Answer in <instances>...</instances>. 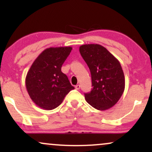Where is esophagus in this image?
Listing matches in <instances>:
<instances>
[{"label": "esophagus", "instance_id": "esophagus-1", "mask_svg": "<svg viewBox=\"0 0 152 152\" xmlns=\"http://www.w3.org/2000/svg\"><path fill=\"white\" fill-rule=\"evenodd\" d=\"M80 87H81V86H80L79 84H77V85H76V86H75V88H76V89H77V90L79 89Z\"/></svg>", "mask_w": 152, "mask_h": 152}]
</instances>
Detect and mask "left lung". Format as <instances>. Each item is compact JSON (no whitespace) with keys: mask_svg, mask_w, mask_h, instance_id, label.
Instances as JSON below:
<instances>
[{"mask_svg":"<svg viewBox=\"0 0 152 152\" xmlns=\"http://www.w3.org/2000/svg\"><path fill=\"white\" fill-rule=\"evenodd\" d=\"M83 60L89 68L93 89L85 94V99L92 107L105 111L114 106L124 91L125 78L119 61L99 44L79 47Z\"/></svg>","mask_w":152,"mask_h":152,"instance_id":"left-lung-1","label":"left lung"}]
</instances>
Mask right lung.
I'll return each mask as SVG.
<instances>
[{"label": "right lung", "instance_id": "add662e5", "mask_svg": "<svg viewBox=\"0 0 152 152\" xmlns=\"http://www.w3.org/2000/svg\"><path fill=\"white\" fill-rule=\"evenodd\" d=\"M72 47H50L36 58L26 77L28 94L36 105L44 110L56 109L66 94L74 89L61 66Z\"/></svg>", "mask_w": 152, "mask_h": 152}]
</instances>
